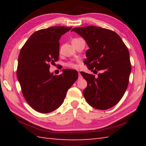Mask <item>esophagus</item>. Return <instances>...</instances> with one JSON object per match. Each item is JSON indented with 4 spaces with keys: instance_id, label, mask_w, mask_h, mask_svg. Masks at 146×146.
Wrapping results in <instances>:
<instances>
[{
    "instance_id": "1",
    "label": "esophagus",
    "mask_w": 146,
    "mask_h": 146,
    "mask_svg": "<svg viewBox=\"0 0 146 146\" xmlns=\"http://www.w3.org/2000/svg\"><path fill=\"white\" fill-rule=\"evenodd\" d=\"M83 77H82V75H81V73H80V72L78 73V79H81V78H82Z\"/></svg>"
}]
</instances>
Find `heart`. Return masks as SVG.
Segmentation results:
<instances>
[{"label": "heart", "mask_w": 146, "mask_h": 146, "mask_svg": "<svg viewBox=\"0 0 146 146\" xmlns=\"http://www.w3.org/2000/svg\"><path fill=\"white\" fill-rule=\"evenodd\" d=\"M64 66L68 68H77L78 66V65L76 63H75V62L70 61V62H67V63H65Z\"/></svg>", "instance_id": "1"}]
</instances>
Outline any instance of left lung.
Returning <instances> with one entry per match:
<instances>
[{"mask_svg":"<svg viewBox=\"0 0 146 146\" xmlns=\"http://www.w3.org/2000/svg\"><path fill=\"white\" fill-rule=\"evenodd\" d=\"M90 49L84 63L97 76L80 72L87 86L83 94L87 103L98 110H107L122 98L129 85L131 64L127 48L120 37L110 29L97 26L75 27ZM95 73V74H96Z\"/></svg>","mask_w":146,"mask_h":146,"instance_id":"obj_1","label":"left lung"}]
</instances>
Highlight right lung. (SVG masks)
Wrapping results in <instances>:
<instances>
[{
    "label": "right lung",
    "mask_w": 146,
    "mask_h": 146,
    "mask_svg": "<svg viewBox=\"0 0 146 146\" xmlns=\"http://www.w3.org/2000/svg\"><path fill=\"white\" fill-rule=\"evenodd\" d=\"M71 28L54 26L39 30L21 48L17 77L25 100L38 112L49 113L58 108L78 79L76 70L64 69L60 75L49 72L50 64L59 59V40Z\"/></svg>",
    "instance_id": "obj_1"
}]
</instances>
